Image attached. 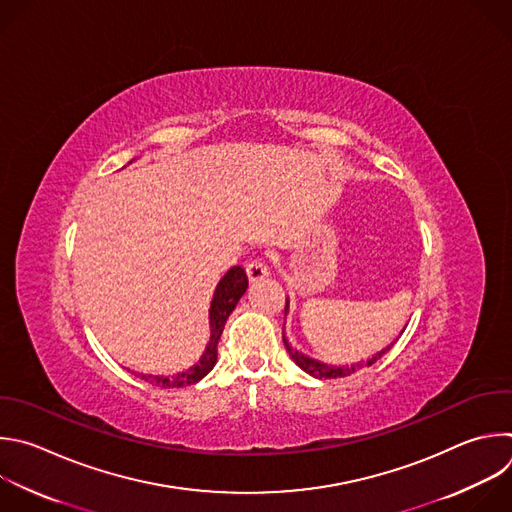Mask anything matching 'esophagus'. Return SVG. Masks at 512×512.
I'll return each mask as SVG.
<instances>
[{
	"instance_id": "esophagus-1",
	"label": "esophagus",
	"mask_w": 512,
	"mask_h": 512,
	"mask_svg": "<svg viewBox=\"0 0 512 512\" xmlns=\"http://www.w3.org/2000/svg\"><path fill=\"white\" fill-rule=\"evenodd\" d=\"M247 277H249V281L251 283H259V281H263L267 275H269V271H267V265L261 261V259H255V261H251L249 265H247Z\"/></svg>"
}]
</instances>
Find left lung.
Segmentation results:
<instances>
[{"label":"left lung","instance_id":"1","mask_svg":"<svg viewBox=\"0 0 512 512\" xmlns=\"http://www.w3.org/2000/svg\"><path fill=\"white\" fill-rule=\"evenodd\" d=\"M287 311H289V299L285 301V315H287ZM404 329H406V327H404ZM404 329L400 331V335L404 333ZM283 344H285V348H287L291 360H293L305 374H309V376H313V378H319V380H321V378H323V380H331V378H346V376L358 372V370L364 368V366L376 364L396 342H392V344H390L388 348H384L382 352L374 354L368 362H358V364H352V366H327V364H323V362H319V360H313V358H309V356H305V354L293 350V348L289 346L287 339H285V333H283Z\"/></svg>","mask_w":512,"mask_h":512}]
</instances>
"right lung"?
I'll list each match as a JSON object with an SVG mask.
<instances>
[{
  "label": "right lung",
  "mask_w": 512,
  "mask_h": 512,
  "mask_svg": "<svg viewBox=\"0 0 512 512\" xmlns=\"http://www.w3.org/2000/svg\"><path fill=\"white\" fill-rule=\"evenodd\" d=\"M247 273L243 271V267L235 265L231 267L223 279L217 283L215 293H213V301H211V309H209V327H211V337L209 344L201 356V360L175 376H152V374H138L140 380L158 386V388H183V386H191L197 384L199 380H203L217 364V346L221 333L225 329L227 317L233 313L235 305L239 303V299L243 297V293L247 291Z\"/></svg>",
  "instance_id": "right-lung-1"
}]
</instances>
